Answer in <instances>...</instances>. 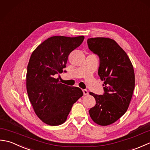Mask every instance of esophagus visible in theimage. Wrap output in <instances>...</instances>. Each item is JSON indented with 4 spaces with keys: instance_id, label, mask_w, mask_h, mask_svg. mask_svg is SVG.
Instances as JSON below:
<instances>
[{
    "instance_id": "1",
    "label": "esophagus",
    "mask_w": 150,
    "mask_h": 150,
    "mask_svg": "<svg viewBox=\"0 0 150 150\" xmlns=\"http://www.w3.org/2000/svg\"><path fill=\"white\" fill-rule=\"evenodd\" d=\"M82 91H83V93H84V95H88V90H82Z\"/></svg>"
}]
</instances>
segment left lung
<instances>
[{
    "label": "left lung",
    "instance_id": "8db88e82",
    "mask_svg": "<svg viewBox=\"0 0 150 150\" xmlns=\"http://www.w3.org/2000/svg\"><path fill=\"white\" fill-rule=\"evenodd\" d=\"M90 50L100 58L98 74L104 81V93L92 92L96 104L89 110L95 123L108 126L126 112L135 88V73L126 53L114 40L106 37L88 39Z\"/></svg>",
    "mask_w": 150,
    "mask_h": 150
}]
</instances>
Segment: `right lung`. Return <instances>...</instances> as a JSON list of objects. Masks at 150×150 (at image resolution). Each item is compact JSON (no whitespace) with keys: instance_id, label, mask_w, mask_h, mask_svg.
Here are the masks:
<instances>
[{"instance_id":"add662e5","label":"right lung","mask_w":150,"mask_h":150,"mask_svg":"<svg viewBox=\"0 0 150 150\" xmlns=\"http://www.w3.org/2000/svg\"><path fill=\"white\" fill-rule=\"evenodd\" d=\"M84 39V36L50 37L30 57L26 73L27 93L35 113L48 125L64 122L73 104L83 95L81 88L60 83L55 75L63 72L69 53Z\"/></svg>"}]
</instances>
